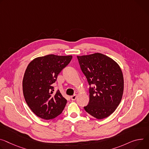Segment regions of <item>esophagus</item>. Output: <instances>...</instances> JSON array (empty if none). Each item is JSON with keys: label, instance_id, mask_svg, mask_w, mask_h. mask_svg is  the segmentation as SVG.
Masks as SVG:
<instances>
[{"label": "esophagus", "instance_id": "obj_1", "mask_svg": "<svg viewBox=\"0 0 149 149\" xmlns=\"http://www.w3.org/2000/svg\"><path fill=\"white\" fill-rule=\"evenodd\" d=\"M77 95L76 94H74L73 96H72L71 97V100H75L76 99V98H77Z\"/></svg>", "mask_w": 149, "mask_h": 149}]
</instances>
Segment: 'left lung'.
Wrapping results in <instances>:
<instances>
[{"instance_id": "8db88e82", "label": "left lung", "mask_w": 149, "mask_h": 149, "mask_svg": "<svg viewBox=\"0 0 149 149\" xmlns=\"http://www.w3.org/2000/svg\"><path fill=\"white\" fill-rule=\"evenodd\" d=\"M89 87V102L85 111L98 119L111 115L120 103L124 77L119 66L102 53L77 56Z\"/></svg>"}]
</instances>
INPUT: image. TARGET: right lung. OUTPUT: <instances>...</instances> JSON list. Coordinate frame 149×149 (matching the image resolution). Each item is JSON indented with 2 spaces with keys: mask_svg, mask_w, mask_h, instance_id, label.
<instances>
[{
  "mask_svg": "<svg viewBox=\"0 0 149 149\" xmlns=\"http://www.w3.org/2000/svg\"><path fill=\"white\" fill-rule=\"evenodd\" d=\"M72 56L49 55L34 59L25 70L22 90L25 102L38 117L49 120L60 115L67 100L53 84L58 74L70 63Z\"/></svg>",
  "mask_w": 149,
  "mask_h": 149,
  "instance_id": "add662e5",
  "label": "right lung"
}]
</instances>
